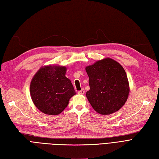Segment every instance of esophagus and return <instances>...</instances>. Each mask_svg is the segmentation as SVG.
<instances>
[{
	"label": "esophagus",
	"mask_w": 159,
	"mask_h": 159,
	"mask_svg": "<svg viewBox=\"0 0 159 159\" xmlns=\"http://www.w3.org/2000/svg\"><path fill=\"white\" fill-rule=\"evenodd\" d=\"M78 93L79 94L83 95V94H84V93H85V90H84V89H81L80 91H78Z\"/></svg>",
	"instance_id": "34e87169"
}]
</instances>
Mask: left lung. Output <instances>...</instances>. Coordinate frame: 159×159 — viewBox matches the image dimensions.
Wrapping results in <instances>:
<instances>
[{"instance_id": "1", "label": "left lung", "mask_w": 159, "mask_h": 159, "mask_svg": "<svg viewBox=\"0 0 159 159\" xmlns=\"http://www.w3.org/2000/svg\"><path fill=\"white\" fill-rule=\"evenodd\" d=\"M85 71L90 88L86 97L95 111L110 115L121 109L129 93V81L122 66L107 57L87 66Z\"/></svg>"}]
</instances>
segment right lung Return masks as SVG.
<instances>
[{
	"label": "right lung",
	"mask_w": 159,
	"mask_h": 159,
	"mask_svg": "<svg viewBox=\"0 0 159 159\" xmlns=\"http://www.w3.org/2000/svg\"><path fill=\"white\" fill-rule=\"evenodd\" d=\"M66 72L65 66H46L42 67L33 77L30 86L31 98L42 113L60 114L68 106L70 99L75 95Z\"/></svg>",
	"instance_id": "obj_1"
}]
</instances>
